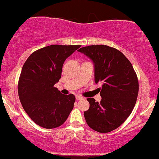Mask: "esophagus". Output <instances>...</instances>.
Instances as JSON below:
<instances>
[{"label": "esophagus", "mask_w": 159, "mask_h": 159, "mask_svg": "<svg viewBox=\"0 0 159 159\" xmlns=\"http://www.w3.org/2000/svg\"><path fill=\"white\" fill-rule=\"evenodd\" d=\"M75 98L76 100H81V99H83V97L81 96V95H76L75 96Z\"/></svg>", "instance_id": "obj_1"}]
</instances>
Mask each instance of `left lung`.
I'll return each mask as SVG.
<instances>
[{
	"label": "left lung",
	"instance_id": "8db88e82",
	"mask_svg": "<svg viewBox=\"0 0 159 159\" xmlns=\"http://www.w3.org/2000/svg\"><path fill=\"white\" fill-rule=\"evenodd\" d=\"M78 52L91 59L95 82L102 84L98 88L100 103L87 98L89 108L84 113L86 121L98 133L114 130L129 117L136 102L139 81L134 69L123 53L108 46H88Z\"/></svg>",
	"mask_w": 159,
	"mask_h": 159
}]
</instances>
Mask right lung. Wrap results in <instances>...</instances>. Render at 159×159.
Returning a JSON list of instances; mask_svg holds the SVG:
<instances>
[{
  "label": "right lung",
  "mask_w": 159,
  "mask_h": 159,
  "mask_svg": "<svg viewBox=\"0 0 159 159\" xmlns=\"http://www.w3.org/2000/svg\"><path fill=\"white\" fill-rule=\"evenodd\" d=\"M81 45H50L34 52L24 63L18 91L23 108L41 127L62 125L72 110L75 97L63 95L54 85L61 77L65 60Z\"/></svg>",
  "instance_id": "right-lung-1"
}]
</instances>
